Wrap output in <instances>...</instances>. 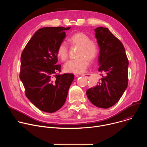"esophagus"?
<instances>
[{
  "instance_id": "obj_1",
  "label": "esophagus",
  "mask_w": 147,
  "mask_h": 147,
  "mask_svg": "<svg viewBox=\"0 0 147 147\" xmlns=\"http://www.w3.org/2000/svg\"><path fill=\"white\" fill-rule=\"evenodd\" d=\"M81 76H85V77H87L88 78V74H81Z\"/></svg>"
}]
</instances>
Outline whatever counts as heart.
Listing matches in <instances>:
<instances>
[{
    "mask_svg": "<svg viewBox=\"0 0 147 147\" xmlns=\"http://www.w3.org/2000/svg\"><path fill=\"white\" fill-rule=\"evenodd\" d=\"M69 44L79 47L77 59L69 60L64 65L66 72L81 74L88 68L90 60L95 58L98 52V46L95 41L91 40L89 36L82 32H77L71 35L68 39ZM69 48L65 42H61L57 50V55L62 61L68 57Z\"/></svg>",
    "mask_w": 147,
    "mask_h": 147,
    "instance_id": "heart-1",
    "label": "heart"
}]
</instances>
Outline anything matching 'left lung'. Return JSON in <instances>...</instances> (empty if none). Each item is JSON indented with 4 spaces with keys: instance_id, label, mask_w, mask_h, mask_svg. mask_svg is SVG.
Listing matches in <instances>:
<instances>
[{
    "instance_id": "8db88e82",
    "label": "left lung",
    "mask_w": 147,
    "mask_h": 147,
    "mask_svg": "<svg viewBox=\"0 0 147 147\" xmlns=\"http://www.w3.org/2000/svg\"><path fill=\"white\" fill-rule=\"evenodd\" d=\"M94 31L100 49L98 71L102 78L86 94L95 106L107 109L118 102L127 87L129 61L122 43L108 28L100 27Z\"/></svg>"
}]
</instances>
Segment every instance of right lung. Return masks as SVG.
Listing matches in <instances>:
<instances>
[{
    "label": "right lung",
    "mask_w": 147,
    "mask_h": 147,
    "mask_svg": "<svg viewBox=\"0 0 147 147\" xmlns=\"http://www.w3.org/2000/svg\"><path fill=\"white\" fill-rule=\"evenodd\" d=\"M71 27H44L39 29L21 56L20 78L31 102L42 111L53 113L66 102L74 74H59L57 50Z\"/></svg>",
    "instance_id": "right-lung-1"
}]
</instances>
